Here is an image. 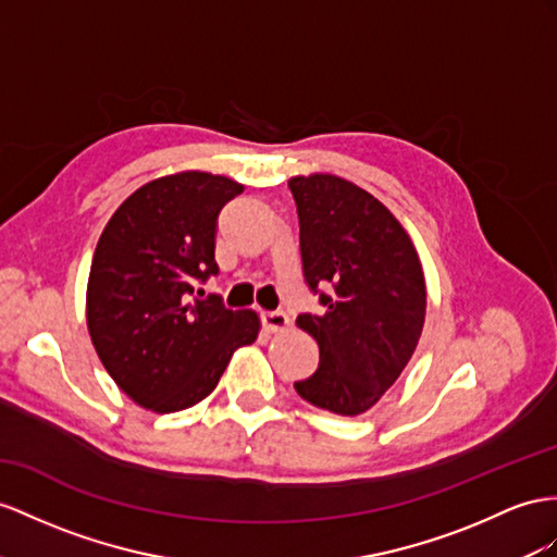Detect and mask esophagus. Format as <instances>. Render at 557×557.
<instances>
[{
    "label": "esophagus",
    "instance_id": "obj_1",
    "mask_svg": "<svg viewBox=\"0 0 557 557\" xmlns=\"http://www.w3.org/2000/svg\"><path fill=\"white\" fill-rule=\"evenodd\" d=\"M261 322H263L265 330L273 332V334L275 332H284L292 324L287 312H282V310H263L261 312Z\"/></svg>",
    "mask_w": 557,
    "mask_h": 557
}]
</instances>
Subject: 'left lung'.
I'll return each instance as SVG.
<instances>
[{"label": "left lung", "mask_w": 557, "mask_h": 557, "mask_svg": "<svg viewBox=\"0 0 557 557\" xmlns=\"http://www.w3.org/2000/svg\"><path fill=\"white\" fill-rule=\"evenodd\" d=\"M304 277L324 312L296 318L320 346L318 372L294 388L338 417L372 409L411 360L425 280L405 227L374 195L332 174L294 176ZM331 289L330 295L319 292Z\"/></svg>", "instance_id": "obj_1"}]
</instances>
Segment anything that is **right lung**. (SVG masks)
<instances>
[{"mask_svg": "<svg viewBox=\"0 0 557 557\" xmlns=\"http://www.w3.org/2000/svg\"><path fill=\"white\" fill-rule=\"evenodd\" d=\"M242 190L207 171L154 178L124 199L96 245L94 348L117 386L157 414L205 400L233 352L259 336L253 310L225 308L216 294L195 298V282L219 273V213Z\"/></svg>", "mask_w": 557, "mask_h": 557, "instance_id": "add662e5", "label": "right lung"}]
</instances>
